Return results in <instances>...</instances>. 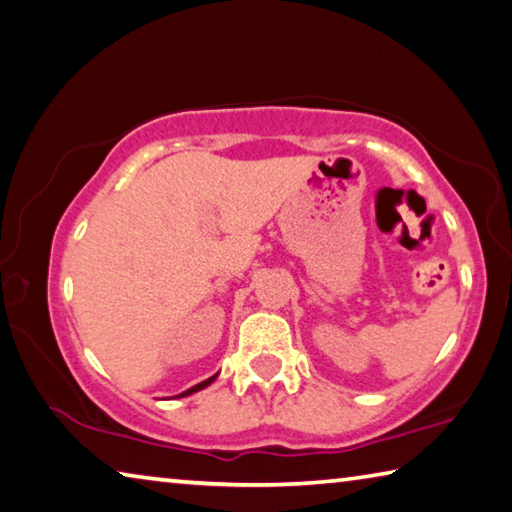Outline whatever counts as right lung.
Here are the masks:
<instances>
[{"label": "right lung", "instance_id": "obj_1", "mask_svg": "<svg viewBox=\"0 0 512 512\" xmlns=\"http://www.w3.org/2000/svg\"><path fill=\"white\" fill-rule=\"evenodd\" d=\"M215 378H218V373H215L213 378L204 380V382H200V384H195V387H191V389H186L184 393H179V398H184V396H191V393H195V391H202V389H206V387H209V384H211Z\"/></svg>", "mask_w": 512, "mask_h": 512}]
</instances>
